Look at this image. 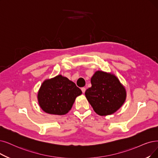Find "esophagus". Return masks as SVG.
Wrapping results in <instances>:
<instances>
[{
    "instance_id": "obj_1",
    "label": "esophagus",
    "mask_w": 158,
    "mask_h": 158,
    "mask_svg": "<svg viewBox=\"0 0 158 158\" xmlns=\"http://www.w3.org/2000/svg\"><path fill=\"white\" fill-rule=\"evenodd\" d=\"M81 91H82V93H84L85 92V90H86V89H85V87H81Z\"/></svg>"
}]
</instances>
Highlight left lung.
Returning a JSON list of instances; mask_svg holds the SVG:
<instances>
[{
	"instance_id": "left-lung-1",
	"label": "left lung",
	"mask_w": 158,
	"mask_h": 158,
	"mask_svg": "<svg viewBox=\"0 0 158 158\" xmlns=\"http://www.w3.org/2000/svg\"><path fill=\"white\" fill-rule=\"evenodd\" d=\"M91 87L85 94L98 115L106 116L118 110L126 100L125 88L115 75L97 71L91 79Z\"/></svg>"
}]
</instances>
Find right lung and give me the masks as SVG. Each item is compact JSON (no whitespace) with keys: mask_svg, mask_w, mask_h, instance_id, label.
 <instances>
[{"mask_svg":"<svg viewBox=\"0 0 158 158\" xmlns=\"http://www.w3.org/2000/svg\"><path fill=\"white\" fill-rule=\"evenodd\" d=\"M81 94L79 87L67 78L58 75L42 84L37 94L41 109L52 115H65L72 108L75 98Z\"/></svg>","mask_w":158,"mask_h":158,"instance_id":"right-lung-1","label":"right lung"}]
</instances>
